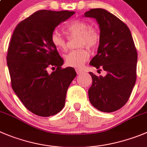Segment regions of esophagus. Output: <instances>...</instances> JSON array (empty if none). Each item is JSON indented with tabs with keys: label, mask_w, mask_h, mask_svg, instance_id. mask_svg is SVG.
<instances>
[{
	"label": "esophagus",
	"mask_w": 147,
	"mask_h": 147,
	"mask_svg": "<svg viewBox=\"0 0 147 147\" xmlns=\"http://www.w3.org/2000/svg\"><path fill=\"white\" fill-rule=\"evenodd\" d=\"M75 71H76V72H77V74H78V75H80V74L83 73V71L82 70V69H75Z\"/></svg>",
	"instance_id": "1"
}]
</instances>
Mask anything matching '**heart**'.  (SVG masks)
<instances>
[{"label":"heart","instance_id":"obj_1","mask_svg":"<svg viewBox=\"0 0 147 147\" xmlns=\"http://www.w3.org/2000/svg\"><path fill=\"white\" fill-rule=\"evenodd\" d=\"M64 30L69 38L78 37L77 47L80 48L66 55V64L69 67H82L90 57L86 47L94 49L99 44L101 39L99 31L96 27H90L88 22L82 20L70 22L64 26ZM51 41L53 46L60 51H67L68 49L67 40L56 31L51 34Z\"/></svg>","mask_w":147,"mask_h":147}]
</instances>
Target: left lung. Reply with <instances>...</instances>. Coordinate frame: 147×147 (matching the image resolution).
<instances>
[{
  "label": "left lung",
  "mask_w": 147,
  "mask_h": 147,
  "mask_svg": "<svg viewBox=\"0 0 147 147\" xmlns=\"http://www.w3.org/2000/svg\"><path fill=\"white\" fill-rule=\"evenodd\" d=\"M84 15L95 18L100 27L98 51L90 64L107 72L105 76L89 73L92 77L89 100L99 111L115 112L128 101L136 83V48L128 27L110 12L92 9Z\"/></svg>",
  "instance_id": "1"
}]
</instances>
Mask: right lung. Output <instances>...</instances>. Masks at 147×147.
<instances>
[{
  "instance_id": "1",
  "label": "right lung",
  "mask_w": 147,
  "mask_h": 147,
  "mask_svg": "<svg viewBox=\"0 0 147 147\" xmlns=\"http://www.w3.org/2000/svg\"><path fill=\"white\" fill-rule=\"evenodd\" d=\"M74 11L40 10L20 22L8 49V67L13 91L35 115L49 117L64 107L67 89L76 76L72 67L62 68L64 60L51 36ZM49 68L55 69L51 74Z\"/></svg>"
}]
</instances>
